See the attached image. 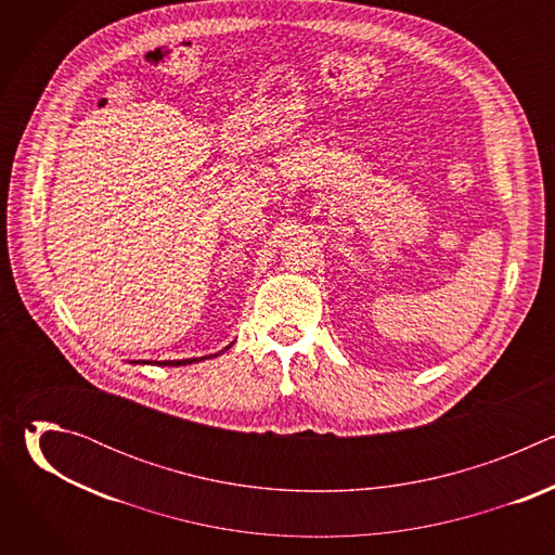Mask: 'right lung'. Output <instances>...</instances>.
Segmentation results:
<instances>
[{
	"label": "right lung",
	"instance_id": "1",
	"mask_svg": "<svg viewBox=\"0 0 555 555\" xmlns=\"http://www.w3.org/2000/svg\"><path fill=\"white\" fill-rule=\"evenodd\" d=\"M232 345V343H230ZM230 345L225 349H230ZM223 349V351H225ZM221 353V351H219ZM219 353H212V356H202V358H186V360H165V362H153V364H160V366H184V364H193V362H202V360H208V358H217ZM140 362V360H138ZM135 362V364H138ZM142 364H151V362H142Z\"/></svg>",
	"mask_w": 555,
	"mask_h": 555
}]
</instances>
